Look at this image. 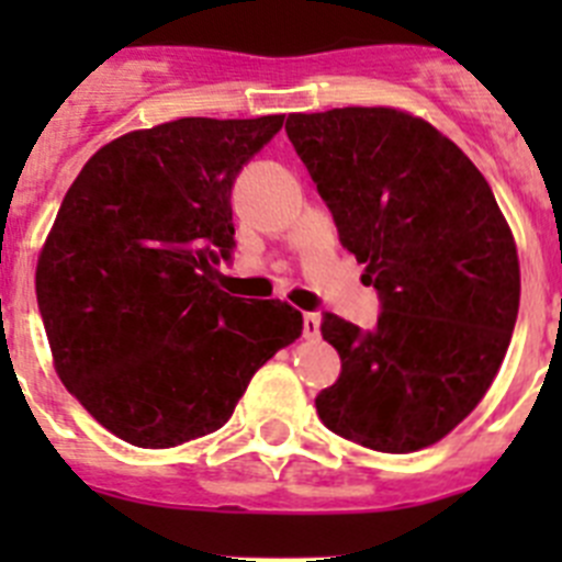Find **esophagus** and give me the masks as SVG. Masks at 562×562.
<instances>
[{
  "instance_id": "34e87169",
  "label": "esophagus",
  "mask_w": 562,
  "mask_h": 562,
  "mask_svg": "<svg viewBox=\"0 0 562 562\" xmlns=\"http://www.w3.org/2000/svg\"><path fill=\"white\" fill-rule=\"evenodd\" d=\"M317 335H321V315H315V312H306V315H304V337H306V340H315Z\"/></svg>"
}]
</instances>
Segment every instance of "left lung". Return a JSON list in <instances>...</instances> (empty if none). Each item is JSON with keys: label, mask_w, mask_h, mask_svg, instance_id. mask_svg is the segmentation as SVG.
<instances>
[{"label": "left lung", "mask_w": 562, "mask_h": 562, "mask_svg": "<svg viewBox=\"0 0 562 562\" xmlns=\"http://www.w3.org/2000/svg\"><path fill=\"white\" fill-rule=\"evenodd\" d=\"M286 134L380 292L376 326L324 315L340 376L329 430L380 453L430 448L484 400L520 304L515 238L484 173L439 128L391 106L290 114Z\"/></svg>", "instance_id": "left-lung-1"}]
</instances>
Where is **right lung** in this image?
<instances>
[{"instance_id": "add662e5", "label": "right lung", "mask_w": 562, "mask_h": 562, "mask_svg": "<svg viewBox=\"0 0 562 562\" xmlns=\"http://www.w3.org/2000/svg\"><path fill=\"white\" fill-rule=\"evenodd\" d=\"M284 114L180 117L89 157L38 252L53 366L109 434L162 450L220 430L278 349L304 329L286 301L220 286L236 173Z\"/></svg>"}]
</instances>
